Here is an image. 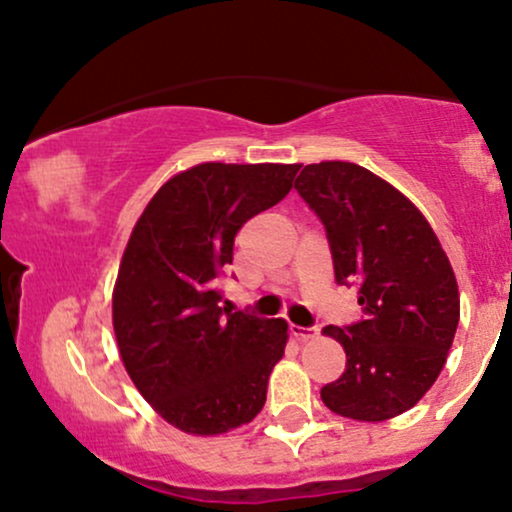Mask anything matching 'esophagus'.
I'll return each mask as SVG.
<instances>
[{
	"mask_svg": "<svg viewBox=\"0 0 512 512\" xmlns=\"http://www.w3.org/2000/svg\"><path fill=\"white\" fill-rule=\"evenodd\" d=\"M316 328H302V326H295V323H290V335H293L295 340H312V338H316Z\"/></svg>",
	"mask_w": 512,
	"mask_h": 512,
	"instance_id": "1",
	"label": "esophagus"
}]
</instances>
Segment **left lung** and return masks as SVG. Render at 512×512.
<instances>
[{
  "mask_svg": "<svg viewBox=\"0 0 512 512\" xmlns=\"http://www.w3.org/2000/svg\"><path fill=\"white\" fill-rule=\"evenodd\" d=\"M295 189L326 226L335 281L357 283L364 321L326 326L347 354L345 373L321 387L338 416L380 423L416 406L449 357L461 295L423 212L366 167L307 165Z\"/></svg>",
  "mask_w": 512,
  "mask_h": 512,
  "instance_id": "8db88e82",
  "label": "left lung"
}]
</instances>
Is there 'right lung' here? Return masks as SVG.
I'll return each mask as SVG.
<instances>
[{"instance_id":"1","label":"right lung","mask_w":512,"mask_h":512,"mask_svg":"<svg viewBox=\"0 0 512 512\" xmlns=\"http://www.w3.org/2000/svg\"><path fill=\"white\" fill-rule=\"evenodd\" d=\"M300 165L200 163L141 212L113 288L120 359L158 416L186 435L241 428L262 411L288 323L219 307L215 278L250 217L293 189Z\"/></svg>"}]
</instances>
